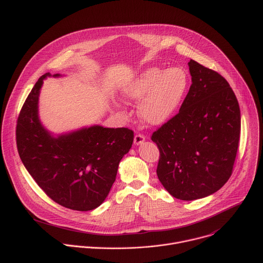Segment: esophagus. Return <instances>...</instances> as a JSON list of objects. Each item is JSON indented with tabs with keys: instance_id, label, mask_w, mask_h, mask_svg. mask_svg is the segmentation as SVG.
I'll list each match as a JSON object with an SVG mask.
<instances>
[{
	"instance_id": "1",
	"label": "esophagus",
	"mask_w": 263,
	"mask_h": 263,
	"mask_svg": "<svg viewBox=\"0 0 263 263\" xmlns=\"http://www.w3.org/2000/svg\"><path fill=\"white\" fill-rule=\"evenodd\" d=\"M144 139H145V137L142 134H136L134 137V143L136 145H139L144 141Z\"/></svg>"
}]
</instances>
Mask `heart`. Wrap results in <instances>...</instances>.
I'll list each match as a JSON object with an SVG mask.
<instances>
[{
  "label": "heart",
  "instance_id": "b5f03b06",
  "mask_svg": "<svg viewBox=\"0 0 263 263\" xmlns=\"http://www.w3.org/2000/svg\"><path fill=\"white\" fill-rule=\"evenodd\" d=\"M189 85V74L181 67H149L124 87L123 96L133 103L140 101L137 112L141 121L158 127L176 116Z\"/></svg>",
  "mask_w": 263,
  "mask_h": 263
}]
</instances>
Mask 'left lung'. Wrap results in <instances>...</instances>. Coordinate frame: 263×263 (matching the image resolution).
Returning <instances> with one entry per match:
<instances>
[{"instance_id":"8db88e82","label":"left lung","mask_w":263,"mask_h":263,"mask_svg":"<svg viewBox=\"0 0 263 263\" xmlns=\"http://www.w3.org/2000/svg\"><path fill=\"white\" fill-rule=\"evenodd\" d=\"M189 66L192 85L179 114L152 135L158 179L183 201L208 197L229 180L240 134L239 105L227 80L193 59Z\"/></svg>"}]
</instances>
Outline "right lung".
<instances>
[{"instance_id": "obj_1", "label": "right lung", "mask_w": 263, "mask_h": 263, "mask_svg": "<svg viewBox=\"0 0 263 263\" xmlns=\"http://www.w3.org/2000/svg\"><path fill=\"white\" fill-rule=\"evenodd\" d=\"M60 76L45 73L26 99L16 125L17 151L29 174L54 202L89 211L108 196L134 133L95 125L54 136L40 120L39 99L44 80Z\"/></svg>"}]
</instances>
